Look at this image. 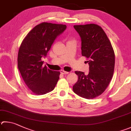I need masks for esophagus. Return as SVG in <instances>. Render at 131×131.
Instances as JSON below:
<instances>
[{
    "label": "esophagus",
    "mask_w": 131,
    "mask_h": 131,
    "mask_svg": "<svg viewBox=\"0 0 131 131\" xmlns=\"http://www.w3.org/2000/svg\"><path fill=\"white\" fill-rule=\"evenodd\" d=\"M60 73L62 74H67L69 73V72H65V71H64V70H61Z\"/></svg>",
    "instance_id": "34e87169"
}]
</instances>
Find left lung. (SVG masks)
I'll list each match as a JSON object with an SVG mask.
<instances>
[{"instance_id": "obj_1", "label": "left lung", "mask_w": 131, "mask_h": 131, "mask_svg": "<svg viewBox=\"0 0 131 131\" xmlns=\"http://www.w3.org/2000/svg\"><path fill=\"white\" fill-rule=\"evenodd\" d=\"M81 41V54L89 59L88 74L75 71L78 76L73 92L86 99H92L105 91L112 78L115 53L105 32L95 24L74 25Z\"/></svg>"}]
</instances>
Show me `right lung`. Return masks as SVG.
Here are the masks:
<instances>
[{
  "instance_id": "1",
  "label": "right lung",
  "mask_w": 131,
  "mask_h": 131,
  "mask_svg": "<svg viewBox=\"0 0 131 131\" xmlns=\"http://www.w3.org/2000/svg\"><path fill=\"white\" fill-rule=\"evenodd\" d=\"M64 25L43 22L26 35L19 47L18 66L25 84L36 95L53 90L59 80V72L43 66L45 58L58 36L66 30Z\"/></svg>"
}]
</instances>
